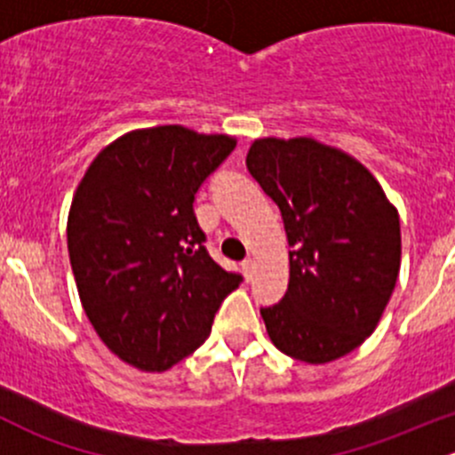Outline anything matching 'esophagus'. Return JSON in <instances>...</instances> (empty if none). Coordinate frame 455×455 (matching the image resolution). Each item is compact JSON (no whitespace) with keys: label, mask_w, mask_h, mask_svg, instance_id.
Listing matches in <instances>:
<instances>
[{"label":"esophagus","mask_w":455,"mask_h":455,"mask_svg":"<svg viewBox=\"0 0 455 455\" xmlns=\"http://www.w3.org/2000/svg\"><path fill=\"white\" fill-rule=\"evenodd\" d=\"M242 268H244V277L251 282V279H253V275H255V259H253V257H249V259L242 261Z\"/></svg>","instance_id":"34e87169"}]
</instances>
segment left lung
I'll return each mask as SVG.
<instances>
[{"label": "left lung", "mask_w": 455, "mask_h": 455, "mask_svg": "<svg viewBox=\"0 0 455 455\" xmlns=\"http://www.w3.org/2000/svg\"><path fill=\"white\" fill-rule=\"evenodd\" d=\"M251 176L282 211L291 279L261 308L270 341L304 363H330L379 325L401 270V222L368 167L337 147L257 139Z\"/></svg>", "instance_id": "1"}]
</instances>
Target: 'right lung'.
<instances>
[{
	"label": "right lung",
	"instance_id": "add662e5",
	"mask_svg": "<svg viewBox=\"0 0 455 455\" xmlns=\"http://www.w3.org/2000/svg\"><path fill=\"white\" fill-rule=\"evenodd\" d=\"M182 125L134 130L99 151L68 213L81 306L100 341L142 371H164L209 337L242 277L215 264L194 200L235 149Z\"/></svg>",
	"mask_w": 455,
	"mask_h": 455
}]
</instances>
